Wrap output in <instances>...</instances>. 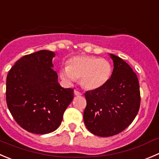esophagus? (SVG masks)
<instances>
[{
	"label": "esophagus",
	"instance_id": "1",
	"mask_svg": "<svg viewBox=\"0 0 159 159\" xmlns=\"http://www.w3.org/2000/svg\"><path fill=\"white\" fill-rule=\"evenodd\" d=\"M75 92V95H77V96H80V95H82V93H81V92H78V91H77V90H75V92Z\"/></svg>",
	"mask_w": 159,
	"mask_h": 159
}]
</instances>
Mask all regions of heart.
<instances>
[{
    "label": "heart",
    "instance_id": "heart-1",
    "mask_svg": "<svg viewBox=\"0 0 159 159\" xmlns=\"http://www.w3.org/2000/svg\"><path fill=\"white\" fill-rule=\"evenodd\" d=\"M110 61L96 57L81 56L70 58L67 67H62L60 76L65 82L80 79V84L87 90H95L104 86L112 75Z\"/></svg>",
    "mask_w": 159,
    "mask_h": 159
}]
</instances>
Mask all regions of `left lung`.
<instances>
[{
	"label": "left lung",
	"instance_id": "1",
	"mask_svg": "<svg viewBox=\"0 0 159 159\" xmlns=\"http://www.w3.org/2000/svg\"><path fill=\"white\" fill-rule=\"evenodd\" d=\"M113 70L102 87L85 92L87 106L84 122L88 130L99 137H111L125 130L134 120L141 103L138 77L127 63L109 54Z\"/></svg>",
	"mask_w": 159,
	"mask_h": 159
}]
</instances>
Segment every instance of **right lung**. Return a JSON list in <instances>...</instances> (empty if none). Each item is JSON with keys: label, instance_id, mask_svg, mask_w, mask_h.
<instances>
[{"label": "right lung", "instance_id": "right-lung-1", "mask_svg": "<svg viewBox=\"0 0 159 159\" xmlns=\"http://www.w3.org/2000/svg\"><path fill=\"white\" fill-rule=\"evenodd\" d=\"M55 53L39 50L25 55L9 70L6 101L15 121L32 134H46L61 125L74 90L58 82L52 63Z\"/></svg>", "mask_w": 159, "mask_h": 159}]
</instances>
